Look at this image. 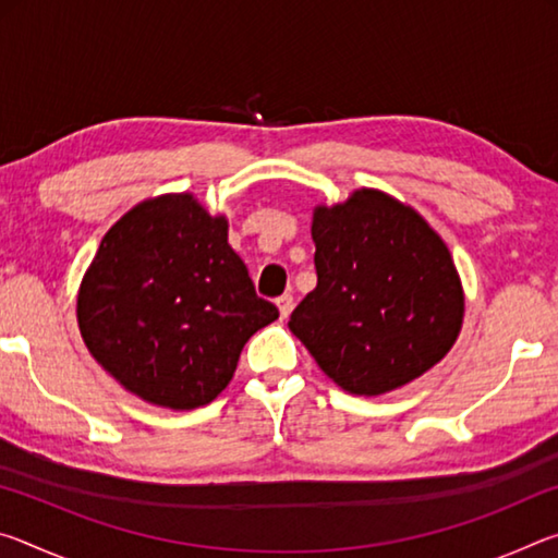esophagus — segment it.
Returning <instances> with one entry per match:
<instances>
[{
    "label": "esophagus",
    "mask_w": 558,
    "mask_h": 558,
    "mask_svg": "<svg viewBox=\"0 0 558 558\" xmlns=\"http://www.w3.org/2000/svg\"><path fill=\"white\" fill-rule=\"evenodd\" d=\"M276 305H278V310H280V317L286 319V317L292 313V295H280V298L276 300Z\"/></svg>",
    "instance_id": "34e87169"
}]
</instances>
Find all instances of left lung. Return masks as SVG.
Here are the masks:
<instances>
[{"label":"left lung","instance_id":"8db88e82","mask_svg":"<svg viewBox=\"0 0 558 558\" xmlns=\"http://www.w3.org/2000/svg\"><path fill=\"white\" fill-rule=\"evenodd\" d=\"M317 288L290 332L352 396H381L433 369L462 329L465 290L446 241L381 189L313 211Z\"/></svg>","mask_w":558,"mask_h":558}]
</instances>
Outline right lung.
I'll return each instance as SVG.
<instances>
[{
  "label": "right lung",
  "instance_id": "add662e5",
  "mask_svg": "<svg viewBox=\"0 0 558 558\" xmlns=\"http://www.w3.org/2000/svg\"><path fill=\"white\" fill-rule=\"evenodd\" d=\"M75 317L90 356L145 403L192 411L229 381L243 344L278 319L229 245V219L192 192L132 206L102 235Z\"/></svg>",
  "mask_w": 558,
  "mask_h": 558
}]
</instances>
